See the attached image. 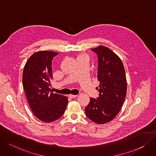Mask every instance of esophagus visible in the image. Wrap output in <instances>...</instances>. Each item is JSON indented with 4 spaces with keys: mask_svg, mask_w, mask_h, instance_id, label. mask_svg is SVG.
<instances>
[{
    "mask_svg": "<svg viewBox=\"0 0 156 156\" xmlns=\"http://www.w3.org/2000/svg\"><path fill=\"white\" fill-rule=\"evenodd\" d=\"M77 97V95H72V94L69 95V97H70V98H76V97Z\"/></svg>",
    "mask_w": 156,
    "mask_h": 156,
    "instance_id": "obj_1",
    "label": "esophagus"
}]
</instances>
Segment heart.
Masks as SVG:
<instances>
[{
    "instance_id": "b5f03b06",
    "label": "heart",
    "mask_w": 156,
    "mask_h": 156,
    "mask_svg": "<svg viewBox=\"0 0 156 156\" xmlns=\"http://www.w3.org/2000/svg\"><path fill=\"white\" fill-rule=\"evenodd\" d=\"M83 56H85L84 55H80V56H79V57H83Z\"/></svg>"
}]
</instances>
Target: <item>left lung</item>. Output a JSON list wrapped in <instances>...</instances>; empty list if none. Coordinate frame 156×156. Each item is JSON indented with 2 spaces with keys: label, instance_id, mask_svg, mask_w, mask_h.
I'll list each match as a JSON object with an SVG mask.
<instances>
[{
  "label": "left lung",
  "instance_id": "1",
  "mask_svg": "<svg viewBox=\"0 0 156 156\" xmlns=\"http://www.w3.org/2000/svg\"><path fill=\"white\" fill-rule=\"evenodd\" d=\"M98 56L97 90L99 97L90 98L85 109L86 115L98 124L113 120L119 113L127 93L126 72L120 58L106 47L92 48Z\"/></svg>",
  "mask_w": 156,
  "mask_h": 156
}]
</instances>
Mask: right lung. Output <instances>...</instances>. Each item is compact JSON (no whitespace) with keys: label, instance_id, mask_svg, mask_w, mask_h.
Wrapping results in <instances>:
<instances>
[{"label":"right lung","instance_id":"right-lung-1","mask_svg":"<svg viewBox=\"0 0 156 156\" xmlns=\"http://www.w3.org/2000/svg\"><path fill=\"white\" fill-rule=\"evenodd\" d=\"M57 54L48 51L34 53L27 61L23 72L22 84L30 108L37 118L46 123L59 118L68 104L66 97L54 93L50 88L52 60Z\"/></svg>","mask_w":156,"mask_h":156}]
</instances>
